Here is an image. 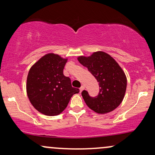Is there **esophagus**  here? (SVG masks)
Listing matches in <instances>:
<instances>
[{
  "label": "esophagus",
  "mask_w": 155,
  "mask_h": 155,
  "mask_svg": "<svg viewBox=\"0 0 155 155\" xmlns=\"http://www.w3.org/2000/svg\"><path fill=\"white\" fill-rule=\"evenodd\" d=\"M84 89H85V87H84V85H82V86H81V87H80V88H79V90H80V92H82V91H83V90H84Z\"/></svg>",
  "instance_id": "1"
}]
</instances>
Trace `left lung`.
Instances as JSON below:
<instances>
[{
	"instance_id": "left-lung-1",
	"label": "left lung",
	"mask_w": 155,
	"mask_h": 155,
	"mask_svg": "<svg viewBox=\"0 0 155 155\" xmlns=\"http://www.w3.org/2000/svg\"><path fill=\"white\" fill-rule=\"evenodd\" d=\"M77 60L94 76L100 87L98 95L95 97L85 90L81 92L87 106L101 114L114 111L123 101L127 88V77L122 68L103 51H95L88 57L79 56Z\"/></svg>"
}]
</instances>
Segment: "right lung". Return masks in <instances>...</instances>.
Listing matches in <instances>:
<instances>
[{
  "mask_svg": "<svg viewBox=\"0 0 155 155\" xmlns=\"http://www.w3.org/2000/svg\"><path fill=\"white\" fill-rule=\"evenodd\" d=\"M68 58L48 53L32 65L27 77L26 91L30 102L40 113L57 116L67 107L78 88L72 87L69 77L63 74Z\"/></svg>",
  "mask_w": 155,
  "mask_h": 155,
  "instance_id": "right-lung-1",
  "label": "right lung"
}]
</instances>
